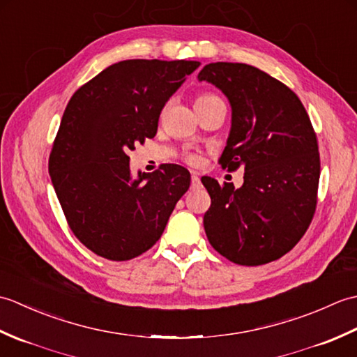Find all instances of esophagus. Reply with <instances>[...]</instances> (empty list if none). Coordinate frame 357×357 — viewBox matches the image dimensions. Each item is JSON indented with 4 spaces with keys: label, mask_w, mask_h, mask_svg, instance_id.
Returning a JSON list of instances; mask_svg holds the SVG:
<instances>
[{
    "label": "esophagus",
    "mask_w": 357,
    "mask_h": 357,
    "mask_svg": "<svg viewBox=\"0 0 357 357\" xmlns=\"http://www.w3.org/2000/svg\"><path fill=\"white\" fill-rule=\"evenodd\" d=\"M199 184H201L199 174L193 172V173H192V187H193V188H196V187H199Z\"/></svg>",
    "instance_id": "1"
}]
</instances>
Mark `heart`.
Wrapping results in <instances>:
<instances>
[{"label": "heart", "instance_id": "b5f03b06", "mask_svg": "<svg viewBox=\"0 0 357 357\" xmlns=\"http://www.w3.org/2000/svg\"><path fill=\"white\" fill-rule=\"evenodd\" d=\"M215 100H219V98H218L216 95H213V93H204V95L198 96V100H196V104H206V102L215 101ZM185 159H187V162H190V164H198L199 156L190 153V155L185 156Z\"/></svg>", "mask_w": 357, "mask_h": 357}]
</instances>
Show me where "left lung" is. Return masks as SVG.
Wrapping results in <instances>:
<instances>
[{
  "mask_svg": "<svg viewBox=\"0 0 357 357\" xmlns=\"http://www.w3.org/2000/svg\"><path fill=\"white\" fill-rule=\"evenodd\" d=\"M198 79L231 105L219 164L245 170L239 188L201 178L211 198L204 215L208 242L239 265L276 261L304 236L316 210L321 159L312 121L291 89L253 66L210 63Z\"/></svg>",
  "mask_w": 357,
  "mask_h": 357,
  "instance_id": "left-lung-1",
  "label": "left lung"
}]
</instances>
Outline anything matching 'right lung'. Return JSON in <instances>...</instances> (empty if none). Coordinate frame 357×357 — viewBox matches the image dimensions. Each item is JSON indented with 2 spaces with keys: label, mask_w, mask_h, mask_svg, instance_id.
Wrapping results in <instances>:
<instances>
[{
  "label": "right lung",
  "mask_w": 357,
  "mask_h": 357,
  "mask_svg": "<svg viewBox=\"0 0 357 357\" xmlns=\"http://www.w3.org/2000/svg\"><path fill=\"white\" fill-rule=\"evenodd\" d=\"M198 61L127 59L70 98L49 158L70 230L98 256L128 261L156 244L190 173L164 164L132 178L128 153L153 138L161 110Z\"/></svg>",
  "instance_id": "1"
}]
</instances>
